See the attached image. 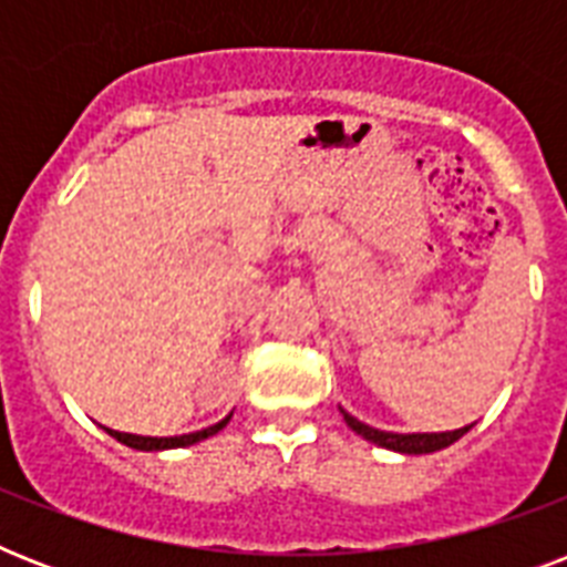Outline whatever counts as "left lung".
<instances>
[{
    "label": "left lung",
    "mask_w": 567,
    "mask_h": 567,
    "mask_svg": "<svg viewBox=\"0 0 567 567\" xmlns=\"http://www.w3.org/2000/svg\"><path fill=\"white\" fill-rule=\"evenodd\" d=\"M341 414H344L347 426H350L353 432H359L362 439L373 441V444H379V447H385V450H396V453H412V456L435 453V450L441 447H450L453 441H458L467 430H471V426H462V430H453V432H412V435H400V432L373 430V426H368V423L355 421L353 414L344 412V409H341Z\"/></svg>",
    "instance_id": "left-lung-1"
}]
</instances>
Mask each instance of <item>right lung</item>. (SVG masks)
<instances>
[{
    "label": "right lung",
    "mask_w": 567,
    "mask_h": 567,
    "mask_svg": "<svg viewBox=\"0 0 567 567\" xmlns=\"http://www.w3.org/2000/svg\"><path fill=\"white\" fill-rule=\"evenodd\" d=\"M226 423H229V417H223L220 423H214V426H208V430L190 432V435H176V439H146V435H128V432H117V430H109V432H111V439H117L120 444H126V447L171 450V447H188V444H196V441L208 439V435H214V432H220Z\"/></svg>",
    "instance_id": "1"
}]
</instances>
